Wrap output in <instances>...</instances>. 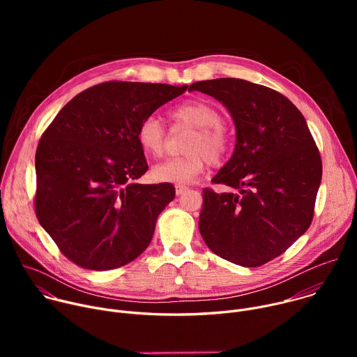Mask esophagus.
<instances>
[{"mask_svg": "<svg viewBox=\"0 0 357 357\" xmlns=\"http://www.w3.org/2000/svg\"><path fill=\"white\" fill-rule=\"evenodd\" d=\"M186 186H182V185H176L175 186V192H176V195H182L183 192H186Z\"/></svg>", "mask_w": 357, "mask_h": 357, "instance_id": "esophagus-1", "label": "esophagus"}]
</instances>
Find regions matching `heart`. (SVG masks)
Wrapping results in <instances>:
<instances>
[{"label":"heart","mask_w":357,"mask_h":357,"mask_svg":"<svg viewBox=\"0 0 357 357\" xmlns=\"http://www.w3.org/2000/svg\"><path fill=\"white\" fill-rule=\"evenodd\" d=\"M175 123L193 127L185 144L183 157L169 158L151 168L155 182L183 185L192 182L206 167V162L219 164L229 149V134L220 123V113L208 101L186 100L169 110ZM167 132L157 116L145 117L137 128V141L146 155L160 157L165 148Z\"/></svg>","instance_id":"b5f03b06"}]
</instances>
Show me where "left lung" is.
<instances>
[{"instance_id":"obj_1","label":"left lung","mask_w":357,"mask_h":357,"mask_svg":"<svg viewBox=\"0 0 357 357\" xmlns=\"http://www.w3.org/2000/svg\"><path fill=\"white\" fill-rule=\"evenodd\" d=\"M219 100L236 127L233 155L203 190L199 231L219 257L260 267L311 226L322 161L301 112L281 93L241 79L190 84Z\"/></svg>"}]
</instances>
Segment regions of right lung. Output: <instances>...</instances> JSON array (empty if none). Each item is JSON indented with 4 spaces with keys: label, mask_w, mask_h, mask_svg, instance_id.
Wrapping results in <instances>:
<instances>
[{
    "label": "right lung",
    "mask_w": 357,
    "mask_h": 357,
    "mask_svg": "<svg viewBox=\"0 0 357 357\" xmlns=\"http://www.w3.org/2000/svg\"><path fill=\"white\" fill-rule=\"evenodd\" d=\"M186 89L96 84L75 96L42 134L35 155L36 218L75 264L119 268L149 245L175 188L131 183L148 171L137 128Z\"/></svg>",
    "instance_id": "obj_1"
}]
</instances>
